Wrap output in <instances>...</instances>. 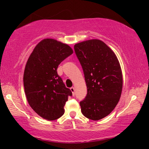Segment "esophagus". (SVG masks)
<instances>
[{"instance_id":"34e87169","label":"esophagus","mask_w":149,"mask_h":149,"mask_svg":"<svg viewBox=\"0 0 149 149\" xmlns=\"http://www.w3.org/2000/svg\"><path fill=\"white\" fill-rule=\"evenodd\" d=\"M68 86H70V84H69L68 85ZM70 89H71V90H74V87H70Z\"/></svg>"}]
</instances>
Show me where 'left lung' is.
Instances as JSON below:
<instances>
[{"instance_id": "8db88e82", "label": "left lung", "mask_w": 149, "mask_h": 149, "mask_svg": "<svg viewBox=\"0 0 149 149\" xmlns=\"http://www.w3.org/2000/svg\"><path fill=\"white\" fill-rule=\"evenodd\" d=\"M73 51L68 45L47 38L34 49L24 74V91L30 107L49 121L64 115V107L72 91L58 74L61 62Z\"/></svg>"}]
</instances>
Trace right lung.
<instances>
[{
	"label": "right lung",
	"instance_id": "right-lung-1",
	"mask_svg": "<svg viewBox=\"0 0 149 149\" xmlns=\"http://www.w3.org/2000/svg\"><path fill=\"white\" fill-rule=\"evenodd\" d=\"M82 66L87 93L80 102L81 112L89 119L109 115L119 102L123 78L119 61L113 51L100 40H89L74 47Z\"/></svg>",
	"mask_w": 149,
	"mask_h": 149
}]
</instances>
